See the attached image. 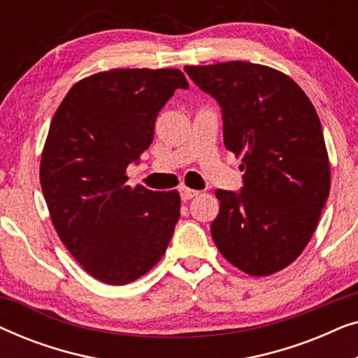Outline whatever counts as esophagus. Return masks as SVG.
<instances>
[{"mask_svg":"<svg viewBox=\"0 0 358 358\" xmlns=\"http://www.w3.org/2000/svg\"><path fill=\"white\" fill-rule=\"evenodd\" d=\"M200 192L199 190H194V189H189V187H182L180 189V199L184 200V202H187V200L197 197Z\"/></svg>","mask_w":358,"mask_h":358,"instance_id":"esophagus-1","label":"esophagus"}]
</instances>
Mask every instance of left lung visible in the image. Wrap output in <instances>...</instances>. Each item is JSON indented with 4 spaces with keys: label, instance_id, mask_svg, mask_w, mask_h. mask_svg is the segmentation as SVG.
I'll use <instances>...</instances> for the list:
<instances>
[{
    "label": "left lung",
    "instance_id": "8db88e82",
    "mask_svg": "<svg viewBox=\"0 0 358 358\" xmlns=\"http://www.w3.org/2000/svg\"><path fill=\"white\" fill-rule=\"evenodd\" d=\"M184 71L218 102L224 146L243 156L241 190L215 192L213 241L249 275L282 271L311 239L329 195L320 117L292 78L268 66L227 62Z\"/></svg>",
    "mask_w": 358,
    "mask_h": 358
}]
</instances>
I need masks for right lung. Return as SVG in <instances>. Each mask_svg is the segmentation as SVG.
<instances>
[{
	"label": "right lung",
	"instance_id": "obj_1",
	"mask_svg": "<svg viewBox=\"0 0 358 358\" xmlns=\"http://www.w3.org/2000/svg\"><path fill=\"white\" fill-rule=\"evenodd\" d=\"M182 73L110 70L76 83L53 115L41 184L62 243L83 268L109 285L145 275L168 249L180 197L127 185L155 136V122Z\"/></svg>",
	"mask_w": 358,
	"mask_h": 358
}]
</instances>
